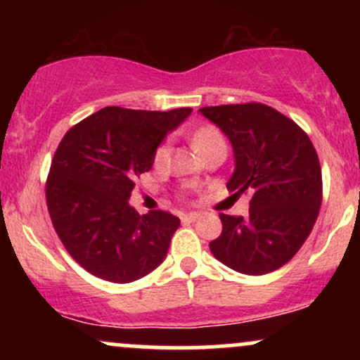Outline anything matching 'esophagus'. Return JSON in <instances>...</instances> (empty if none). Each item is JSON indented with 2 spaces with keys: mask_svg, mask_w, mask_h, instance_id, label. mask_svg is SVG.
<instances>
[{
  "mask_svg": "<svg viewBox=\"0 0 360 360\" xmlns=\"http://www.w3.org/2000/svg\"><path fill=\"white\" fill-rule=\"evenodd\" d=\"M198 218V213H184L181 214V220H183L184 223H191Z\"/></svg>",
  "mask_w": 360,
  "mask_h": 360,
  "instance_id": "1",
  "label": "esophagus"
}]
</instances>
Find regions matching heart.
Returning <instances> with one entry per match:
<instances>
[{
	"instance_id": "1",
	"label": "heart",
	"mask_w": 360,
	"mask_h": 360,
	"mask_svg": "<svg viewBox=\"0 0 360 360\" xmlns=\"http://www.w3.org/2000/svg\"><path fill=\"white\" fill-rule=\"evenodd\" d=\"M191 140H193L194 148H196L200 154H205V152L212 147L226 146L225 137L221 135V131L213 125H203L198 128V130L193 134ZM169 154H171V150H169V143L164 142L162 146H159V148L155 150L154 162L157 166H164V164H167Z\"/></svg>"
}]
</instances>
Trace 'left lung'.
<instances>
[{
    "mask_svg": "<svg viewBox=\"0 0 360 360\" xmlns=\"http://www.w3.org/2000/svg\"><path fill=\"white\" fill-rule=\"evenodd\" d=\"M230 139L235 171L229 191L250 193L249 217L220 213L210 250L230 269L262 276L289 262L311 233L321 206V167L311 140L262 103L201 108Z\"/></svg>",
    "mask_w": 360,
    "mask_h": 360,
    "instance_id": "8db88e82",
    "label": "left lung"
}]
</instances>
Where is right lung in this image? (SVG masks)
<instances>
[{
	"instance_id": "right-lung-1",
	"label": "right lung",
	"mask_w": 360,
	"mask_h": 360,
	"mask_svg": "<svg viewBox=\"0 0 360 360\" xmlns=\"http://www.w3.org/2000/svg\"><path fill=\"white\" fill-rule=\"evenodd\" d=\"M191 111L106 106L60 140L45 184L47 208L62 245L89 274L125 284L166 259L179 218L162 210L139 214L128 200L159 143Z\"/></svg>"
}]
</instances>
